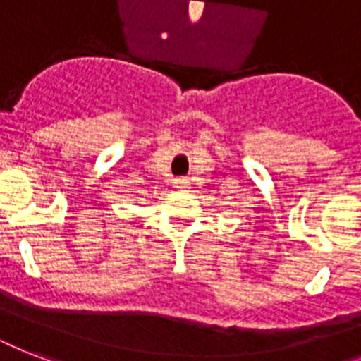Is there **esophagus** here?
<instances>
[{
	"label": "esophagus",
	"instance_id": "1",
	"mask_svg": "<svg viewBox=\"0 0 361 361\" xmlns=\"http://www.w3.org/2000/svg\"><path fill=\"white\" fill-rule=\"evenodd\" d=\"M187 185H189V181L183 180V178H178V180H174V187H176V189H185Z\"/></svg>",
	"mask_w": 361,
	"mask_h": 361
}]
</instances>
